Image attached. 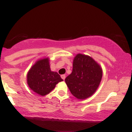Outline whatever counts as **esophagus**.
<instances>
[{
	"label": "esophagus",
	"instance_id": "34e87169",
	"mask_svg": "<svg viewBox=\"0 0 132 132\" xmlns=\"http://www.w3.org/2000/svg\"><path fill=\"white\" fill-rule=\"evenodd\" d=\"M61 78L63 79V80H64L65 78H66V75H62L61 76Z\"/></svg>",
	"mask_w": 132,
	"mask_h": 132
}]
</instances>
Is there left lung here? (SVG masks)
I'll list each match as a JSON object with an SVG mask.
<instances>
[{"label":"left lung","instance_id":"left-lung-1","mask_svg":"<svg viewBox=\"0 0 132 132\" xmlns=\"http://www.w3.org/2000/svg\"><path fill=\"white\" fill-rule=\"evenodd\" d=\"M102 78L99 64L88 55L77 54L73 60L72 71L65 79L68 88L78 99H86L94 94Z\"/></svg>","mask_w":132,"mask_h":132}]
</instances>
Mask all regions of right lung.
I'll return each mask as SVG.
<instances>
[{
    "label": "right lung",
    "instance_id": "right-lung-1",
    "mask_svg": "<svg viewBox=\"0 0 132 132\" xmlns=\"http://www.w3.org/2000/svg\"><path fill=\"white\" fill-rule=\"evenodd\" d=\"M27 81L33 92L44 96L63 80L57 72L51 70L49 57H46L38 60L31 66L27 73Z\"/></svg>",
    "mask_w": 132,
    "mask_h": 132
}]
</instances>
